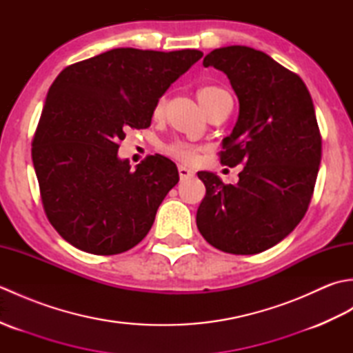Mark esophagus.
Masks as SVG:
<instances>
[{"mask_svg": "<svg viewBox=\"0 0 353 353\" xmlns=\"http://www.w3.org/2000/svg\"><path fill=\"white\" fill-rule=\"evenodd\" d=\"M194 174H196V172H194V171L190 170V168L183 167V165H181V167H179V176H181L182 181H188V179L194 177Z\"/></svg>", "mask_w": 353, "mask_h": 353, "instance_id": "esophagus-1", "label": "esophagus"}]
</instances>
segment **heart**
<instances>
[{"mask_svg": "<svg viewBox=\"0 0 353 353\" xmlns=\"http://www.w3.org/2000/svg\"><path fill=\"white\" fill-rule=\"evenodd\" d=\"M226 95L229 94L220 86H201L197 91L199 103L201 104V108H203L205 112L211 108L216 100H220L221 97H226ZM162 112H163V100H159L156 103L154 110H153L154 118H159L162 115ZM167 153L171 157H174V159L186 162V163H192L197 159V148L181 141L171 142V144L167 147Z\"/></svg>", "mask_w": 353, "mask_h": 353, "instance_id": "heart-1", "label": "heart"}]
</instances>
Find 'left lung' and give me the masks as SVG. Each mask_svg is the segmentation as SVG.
<instances>
[{
  "instance_id": "left-lung-1",
  "label": "left lung",
  "mask_w": 353,
  "mask_h": 353,
  "mask_svg": "<svg viewBox=\"0 0 353 353\" xmlns=\"http://www.w3.org/2000/svg\"><path fill=\"white\" fill-rule=\"evenodd\" d=\"M203 66L226 74L238 97V119L220 159L243 170L236 185L197 172L206 186L197 228L215 249L261 253L290 235L310 206L321 159L312 99L297 74L244 45L211 51Z\"/></svg>"
}]
</instances>
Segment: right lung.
<instances>
[{
	"label": "right lung",
	"mask_w": 353,
	"mask_h": 353,
	"mask_svg": "<svg viewBox=\"0 0 353 353\" xmlns=\"http://www.w3.org/2000/svg\"><path fill=\"white\" fill-rule=\"evenodd\" d=\"M199 50L114 48L77 62L48 89L32 157L45 214L59 235L94 254L141 243L179 182L176 163L118 157L127 129H147L156 103L200 61Z\"/></svg>",
	"instance_id": "add662e5"
}]
</instances>
